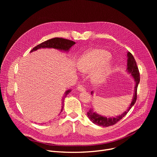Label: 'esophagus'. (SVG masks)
I'll return each mask as SVG.
<instances>
[{
    "instance_id": "esophagus-1",
    "label": "esophagus",
    "mask_w": 157,
    "mask_h": 157,
    "mask_svg": "<svg viewBox=\"0 0 157 157\" xmlns=\"http://www.w3.org/2000/svg\"><path fill=\"white\" fill-rule=\"evenodd\" d=\"M77 89H78L79 92H85V90H86L83 85H79L78 87L77 88Z\"/></svg>"
}]
</instances>
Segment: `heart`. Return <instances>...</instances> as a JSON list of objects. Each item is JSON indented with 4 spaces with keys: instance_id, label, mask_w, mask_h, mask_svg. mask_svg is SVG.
<instances>
[{
    "instance_id": "1",
    "label": "heart",
    "mask_w": 157,
    "mask_h": 157,
    "mask_svg": "<svg viewBox=\"0 0 157 157\" xmlns=\"http://www.w3.org/2000/svg\"><path fill=\"white\" fill-rule=\"evenodd\" d=\"M113 67L110 53L103 49H92L82 55L78 60L77 67L83 72H90L93 83L101 84L108 78Z\"/></svg>"
}]
</instances>
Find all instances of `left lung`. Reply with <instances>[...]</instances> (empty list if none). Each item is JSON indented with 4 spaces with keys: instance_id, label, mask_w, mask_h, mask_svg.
I'll list each match as a JSON object with an SVG mask.
<instances>
[{
    "instance_id": "8db88e82",
    "label": "left lung",
    "mask_w": 157,
    "mask_h": 157,
    "mask_svg": "<svg viewBox=\"0 0 157 157\" xmlns=\"http://www.w3.org/2000/svg\"><path fill=\"white\" fill-rule=\"evenodd\" d=\"M127 69L126 71L127 73L131 76L135 82V86H134V95L132 97V99L131 103L129 105L128 108L125 111L123 112L122 114L118 115L117 117H109L107 118L105 116H102V115L97 113L96 111H95L94 108L92 107V108L90 109L88 112L87 113L88 117L90 119V120L92 121L94 124L102 126V127H109L113 125L114 124L119 121L121 119H122L124 117L125 115L127 114V113L130 111V109L132 108L135 102H136L137 99V89L138 85L140 81V77H139V72L138 70V67L137 66L136 62L134 59L133 55H132L129 52H127ZM94 92H92L91 94L93 95Z\"/></svg>"
}]
</instances>
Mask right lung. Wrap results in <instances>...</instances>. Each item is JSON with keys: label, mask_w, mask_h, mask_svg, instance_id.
<instances>
[{"label": "right lung", "mask_w": 157, "mask_h": 157, "mask_svg": "<svg viewBox=\"0 0 157 157\" xmlns=\"http://www.w3.org/2000/svg\"><path fill=\"white\" fill-rule=\"evenodd\" d=\"M76 44L75 42H74L72 40H70L68 39H65L63 38H59V37H55L53 39H49L44 42L39 44L35 48H33L30 51V53L37 51V49H43V48H53L55 49H58L60 52H69L70 49L72 46ZM72 91L71 89L66 90L64 93V95L63 96V98L62 99V108L60 110V113L63 111L64 108V100L65 98L67 97V95ZM42 124V123H41Z\"/></svg>", "instance_id": "add662e5"}]
</instances>
